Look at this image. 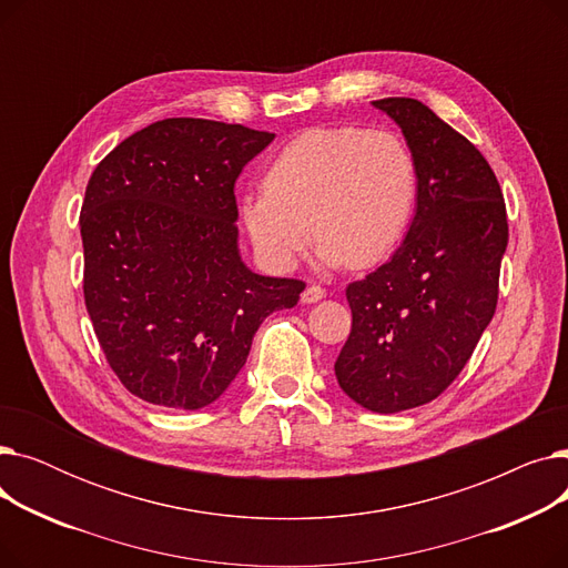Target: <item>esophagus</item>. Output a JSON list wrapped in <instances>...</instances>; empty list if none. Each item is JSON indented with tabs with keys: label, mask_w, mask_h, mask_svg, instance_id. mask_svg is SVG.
<instances>
[{
	"label": "esophagus",
	"mask_w": 568,
	"mask_h": 568,
	"mask_svg": "<svg viewBox=\"0 0 568 568\" xmlns=\"http://www.w3.org/2000/svg\"><path fill=\"white\" fill-rule=\"evenodd\" d=\"M326 296V290L320 287V285H308L304 292H302V302L304 304H315L320 300H324Z\"/></svg>",
	"instance_id": "1"
}]
</instances>
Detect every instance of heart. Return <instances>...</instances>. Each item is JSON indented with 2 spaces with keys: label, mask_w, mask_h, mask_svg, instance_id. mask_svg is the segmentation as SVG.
Masks as SVG:
<instances>
[{
  "label": "heart",
  "mask_w": 568,
  "mask_h": 568,
  "mask_svg": "<svg viewBox=\"0 0 568 568\" xmlns=\"http://www.w3.org/2000/svg\"><path fill=\"white\" fill-rule=\"evenodd\" d=\"M262 191L242 202V221L268 266L292 268L313 232L322 262L366 268L403 242L419 170L394 131L317 126L281 149L264 172Z\"/></svg>",
  "instance_id": "1"
}]
</instances>
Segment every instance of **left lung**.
I'll use <instances>...</instances> for the list:
<instances>
[{
	"label": "left lung",
	"mask_w": 568,
	"mask_h": 568,
	"mask_svg": "<svg viewBox=\"0 0 568 568\" xmlns=\"http://www.w3.org/2000/svg\"><path fill=\"white\" fill-rule=\"evenodd\" d=\"M373 105L400 126L419 170L416 214L389 262L347 285L352 332L341 389L394 414L435 400L490 324L509 242L506 204L484 154L422 101Z\"/></svg>",
	"instance_id": "left-lung-1"
}]
</instances>
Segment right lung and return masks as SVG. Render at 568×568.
Returning <instances> with one entry per match:
<instances>
[{"label": "right lung", "mask_w": 568, "mask_h": 568, "mask_svg": "<svg viewBox=\"0 0 568 568\" xmlns=\"http://www.w3.org/2000/svg\"><path fill=\"white\" fill-rule=\"evenodd\" d=\"M274 133L172 116L119 142L80 212L84 306L114 375L152 405H212L266 315L306 283L260 276L236 246L234 182Z\"/></svg>", "instance_id": "right-lung-1"}]
</instances>
